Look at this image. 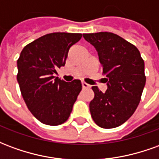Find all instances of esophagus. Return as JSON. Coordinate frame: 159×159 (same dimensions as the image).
I'll list each match as a JSON object with an SVG mask.
<instances>
[{
  "label": "esophagus",
  "instance_id": "obj_1",
  "mask_svg": "<svg viewBox=\"0 0 159 159\" xmlns=\"http://www.w3.org/2000/svg\"><path fill=\"white\" fill-rule=\"evenodd\" d=\"M82 86H83V89H89V88H90V85H89L88 83H84V82H82Z\"/></svg>",
  "mask_w": 159,
  "mask_h": 159
}]
</instances>
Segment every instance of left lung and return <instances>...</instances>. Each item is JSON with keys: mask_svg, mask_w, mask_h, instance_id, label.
<instances>
[{"mask_svg": "<svg viewBox=\"0 0 159 159\" xmlns=\"http://www.w3.org/2000/svg\"><path fill=\"white\" fill-rule=\"evenodd\" d=\"M96 48L107 90L92 87L94 97L89 104L97 125L112 129L125 123L136 110L146 84L145 63L136 47L111 32L83 34Z\"/></svg>", "mask_w": 159, "mask_h": 159, "instance_id": "left-lung-1", "label": "left lung"}]
</instances>
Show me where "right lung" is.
<instances>
[{
	"instance_id": "add662e5",
	"label": "right lung",
	"mask_w": 159,
	"mask_h": 159,
	"mask_svg": "<svg viewBox=\"0 0 159 159\" xmlns=\"http://www.w3.org/2000/svg\"><path fill=\"white\" fill-rule=\"evenodd\" d=\"M82 36L47 34L26 45L17 61V80L23 99L33 116L44 124L56 126L66 122L82 90L80 80L66 83L53 76L66 65L70 48Z\"/></svg>"
}]
</instances>
